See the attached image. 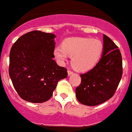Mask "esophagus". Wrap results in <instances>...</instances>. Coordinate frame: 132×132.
Returning <instances> with one entry per match:
<instances>
[{
    "mask_svg": "<svg viewBox=\"0 0 132 132\" xmlns=\"http://www.w3.org/2000/svg\"><path fill=\"white\" fill-rule=\"evenodd\" d=\"M67 73H68V76H71V75H72L73 73V71H71L69 69V70L67 71Z\"/></svg>",
    "mask_w": 132,
    "mask_h": 132,
    "instance_id": "1",
    "label": "esophagus"
}]
</instances>
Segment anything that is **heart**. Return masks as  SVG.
Returning a JSON list of instances; mask_svg holds the SVG:
<instances>
[{"label": "heart", "mask_w": 132, "mask_h": 132, "mask_svg": "<svg viewBox=\"0 0 132 132\" xmlns=\"http://www.w3.org/2000/svg\"><path fill=\"white\" fill-rule=\"evenodd\" d=\"M104 45L102 41L90 38H69L56 46L54 55L60 63L64 64L68 56H72L71 64L79 71H86L93 68L101 59Z\"/></svg>", "instance_id": "heart-1"}]
</instances>
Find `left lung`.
Segmentation results:
<instances>
[{
	"mask_svg": "<svg viewBox=\"0 0 132 132\" xmlns=\"http://www.w3.org/2000/svg\"><path fill=\"white\" fill-rule=\"evenodd\" d=\"M102 57L96 66L81 74V84L76 89L78 101L87 106H96L113 96L122 77V57L117 46L103 35Z\"/></svg>",
	"mask_w": 132,
	"mask_h": 132,
	"instance_id": "left-lung-1",
	"label": "left lung"
}]
</instances>
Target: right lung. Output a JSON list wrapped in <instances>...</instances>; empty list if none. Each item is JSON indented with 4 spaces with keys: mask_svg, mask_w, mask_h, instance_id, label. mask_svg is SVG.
I'll list each match as a JSON object with an SVG mask.
<instances>
[{
    "mask_svg": "<svg viewBox=\"0 0 132 132\" xmlns=\"http://www.w3.org/2000/svg\"><path fill=\"white\" fill-rule=\"evenodd\" d=\"M55 38L53 34L30 31L17 39L11 49L10 78L19 96L29 103L47 101L59 81L67 77V69L53 59Z\"/></svg>",
    "mask_w": 132,
    "mask_h": 132,
    "instance_id": "right-lung-1",
    "label": "right lung"
}]
</instances>
